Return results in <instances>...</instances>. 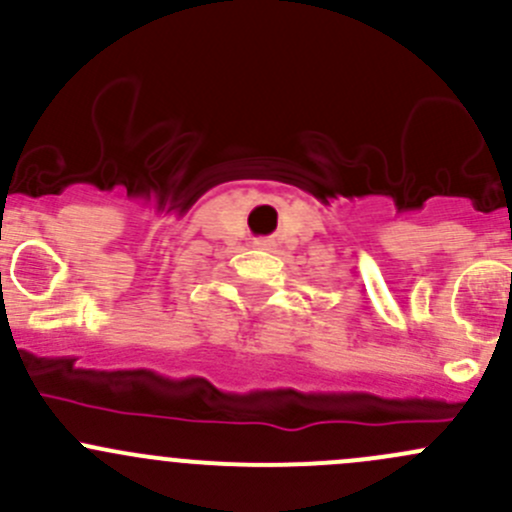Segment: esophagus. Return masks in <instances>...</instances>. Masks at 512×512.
I'll use <instances>...</instances> for the list:
<instances>
[{"mask_svg":"<svg viewBox=\"0 0 512 512\" xmlns=\"http://www.w3.org/2000/svg\"><path fill=\"white\" fill-rule=\"evenodd\" d=\"M255 247H260V250H270L272 242L267 240V237H260V240H255Z\"/></svg>","mask_w":512,"mask_h":512,"instance_id":"obj_1","label":"esophagus"}]
</instances>
